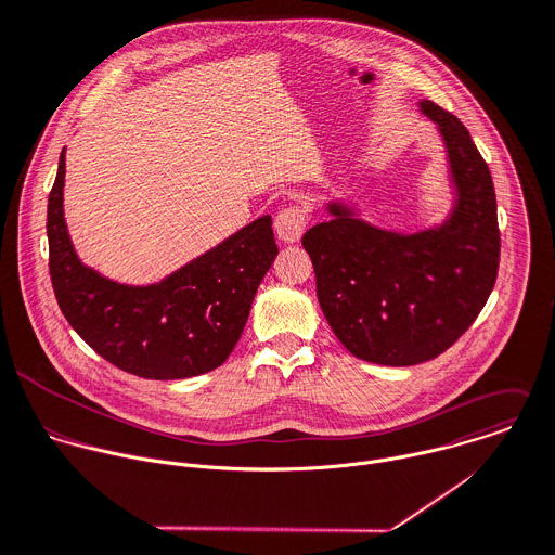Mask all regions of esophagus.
Returning a JSON list of instances; mask_svg holds the SVG:
<instances>
[{
    "instance_id": "34e87169",
    "label": "esophagus",
    "mask_w": 555,
    "mask_h": 555,
    "mask_svg": "<svg viewBox=\"0 0 555 555\" xmlns=\"http://www.w3.org/2000/svg\"><path fill=\"white\" fill-rule=\"evenodd\" d=\"M307 220H309V216L300 205H289L279 211V216L274 220V231H276L279 240L294 244L302 237V233L307 229Z\"/></svg>"
}]
</instances>
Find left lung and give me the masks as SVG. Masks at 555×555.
<instances>
[{
	"mask_svg": "<svg viewBox=\"0 0 555 555\" xmlns=\"http://www.w3.org/2000/svg\"><path fill=\"white\" fill-rule=\"evenodd\" d=\"M454 203L430 229L400 233L365 222L341 201L328 222L302 235L318 300L337 339L357 359L406 367L446 352L487 305L500 268L498 201L491 170L467 127L433 101Z\"/></svg>",
	"mask_w": 555,
	"mask_h": 555,
	"instance_id": "left-lung-1",
	"label": "left lung"
}]
</instances>
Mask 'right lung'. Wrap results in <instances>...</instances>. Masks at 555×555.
Instances as JSON below:
<instances>
[{"label": "right lung", "instance_id": "1", "mask_svg": "<svg viewBox=\"0 0 555 555\" xmlns=\"http://www.w3.org/2000/svg\"><path fill=\"white\" fill-rule=\"evenodd\" d=\"M64 151L47 203L49 274L60 311L105 361L151 380L220 367L246 326L253 298L279 255L261 216L159 283L125 285L83 266L64 222Z\"/></svg>", "mask_w": 555, "mask_h": 555}]
</instances>
